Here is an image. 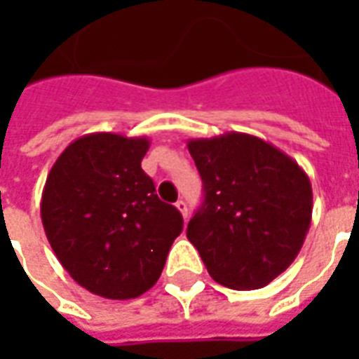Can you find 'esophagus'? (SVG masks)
I'll return each mask as SVG.
<instances>
[{
    "label": "esophagus",
    "instance_id": "obj_1",
    "mask_svg": "<svg viewBox=\"0 0 359 359\" xmlns=\"http://www.w3.org/2000/svg\"><path fill=\"white\" fill-rule=\"evenodd\" d=\"M175 205H177V210H179L180 213H182V217H184V221H187V219H188V205H187V202H184V200H179V202L175 203Z\"/></svg>",
    "mask_w": 359,
    "mask_h": 359
}]
</instances>
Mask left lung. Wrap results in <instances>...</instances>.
I'll use <instances>...</instances> for the list:
<instances>
[{
  "label": "left lung",
  "instance_id": "obj_1",
  "mask_svg": "<svg viewBox=\"0 0 359 359\" xmlns=\"http://www.w3.org/2000/svg\"><path fill=\"white\" fill-rule=\"evenodd\" d=\"M203 203L188 241L219 285L256 290L292 264L311 223V182L269 142L242 133L188 140Z\"/></svg>",
  "mask_w": 359,
  "mask_h": 359
}]
</instances>
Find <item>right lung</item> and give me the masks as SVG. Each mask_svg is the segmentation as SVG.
I'll return each mask as SVG.
<instances>
[{
  "label": "right lung",
  "instance_id": "add662e5",
  "mask_svg": "<svg viewBox=\"0 0 359 359\" xmlns=\"http://www.w3.org/2000/svg\"><path fill=\"white\" fill-rule=\"evenodd\" d=\"M148 138L94 133L76 138L51 167L42 223L67 273L92 294L130 300L163 271L182 215L161 202L142 171Z\"/></svg>",
  "mask_w": 359,
  "mask_h": 359
}]
</instances>
